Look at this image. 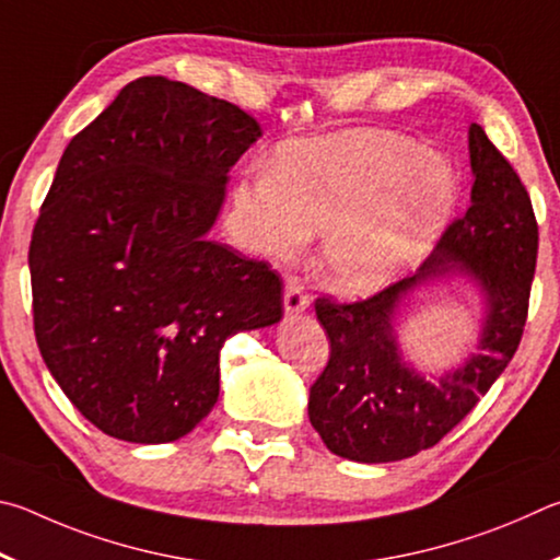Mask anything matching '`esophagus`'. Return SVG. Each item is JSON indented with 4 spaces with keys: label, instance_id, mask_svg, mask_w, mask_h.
Listing matches in <instances>:
<instances>
[{
    "label": "esophagus",
    "instance_id": "1",
    "mask_svg": "<svg viewBox=\"0 0 560 560\" xmlns=\"http://www.w3.org/2000/svg\"><path fill=\"white\" fill-rule=\"evenodd\" d=\"M282 305H285L288 315H300L310 307V298L302 282L298 278H288L285 282V298H282Z\"/></svg>",
    "mask_w": 560,
    "mask_h": 560
}]
</instances>
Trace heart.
Returning <instances> with one entry per match:
<instances>
[{"label":"heart","mask_w":560,"mask_h":560,"mask_svg":"<svg viewBox=\"0 0 560 560\" xmlns=\"http://www.w3.org/2000/svg\"><path fill=\"white\" fill-rule=\"evenodd\" d=\"M457 174L410 137L349 130L282 144L268 166L233 186L245 248L290 260L327 231L322 270L331 288L366 298L418 268L453 219Z\"/></svg>","instance_id":"1"}]
</instances>
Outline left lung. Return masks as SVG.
<instances>
[{
    "mask_svg": "<svg viewBox=\"0 0 560 560\" xmlns=\"http://www.w3.org/2000/svg\"><path fill=\"white\" fill-rule=\"evenodd\" d=\"M469 209L443 233L413 278L354 305L317 300L331 354L310 388V423L331 453L396 463L440 443L502 376L522 341L538 229L532 199L502 152L469 125ZM463 279L476 292V351L435 375L399 349L397 325L420 291Z\"/></svg>",
    "mask_w": 560,
    "mask_h": 560,
    "instance_id": "1",
    "label": "left lung"
}]
</instances>
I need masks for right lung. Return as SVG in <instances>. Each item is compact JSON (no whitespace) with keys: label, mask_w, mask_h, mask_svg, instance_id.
Returning a JSON list of instances; mask_svg holds the SVG:
<instances>
[{"label":"right lung","mask_w":560,"mask_h":560,"mask_svg":"<svg viewBox=\"0 0 560 560\" xmlns=\"http://www.w3.org/2000/svg\"><path fill=\"white\" fill-rule=\"evenodd\" d=\"M260 137L233 103L127 83L63 150L34 225L36 345L68 400L125 443L179 440L219 400L225 339L282 319V280L209 238Z\"/></svg>","instance_id":"right-lung-1"}]
</instances>
